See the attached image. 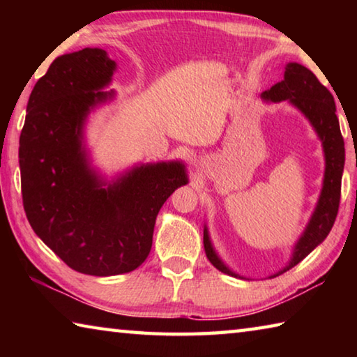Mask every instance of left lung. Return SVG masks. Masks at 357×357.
<instances>
[{"label":"left lung","instance_id":"1","mask_svg":"<svg viewBox=\"0 0 357 357\" xmlns=\"http://www.w3.org/2000/svg\"><path fill=\"white\" fill-rule=\"evenodd\" d=\"M261 99L264 102L287 100L288 104L298 108L309 119L310 126L321 142L324 154V176L317 206L313 209L304 231L294 243L288 263L277 273L269 275V279H274L301 263L315 247L323 243L334 225L338 203H340L342 174L343 167H345V143H343L335 114L334 98L328 91V88L318 82L315 74L302 64L288 63L285 66L283 80L275 83L268 91L261 93ZM203 244L208 259L220 273L236 277V279L250 280L249 277L234 273L231 268L223 263V259L214 249L206 225L203 229Z\"/></svg>","mask_w":357,"mask_h":357}]
</instances>
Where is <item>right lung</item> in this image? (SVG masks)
Wrapping results in <instances>:
<instances>
[{
	"label": "right lung",
	"instance_id": "right-lung-1",
	"mask_svg": "<svg viewBox=\"0 0 357 357\" xmlns=\"http://www.w3.org/2000/svg\"><path fill=\"white\" fill-rule=\"evenodd\" d=\"M114 70L102 48L58 56L29 96L19 148L29 225L69 268L98 277L148 258L162 204L189 183L183 160L137 164L110 179L93 165L84 129L114 99L104 91Z\"/></svg>",
	"mask_w": 357,
	"mask_h": 357
}]
</instances>
